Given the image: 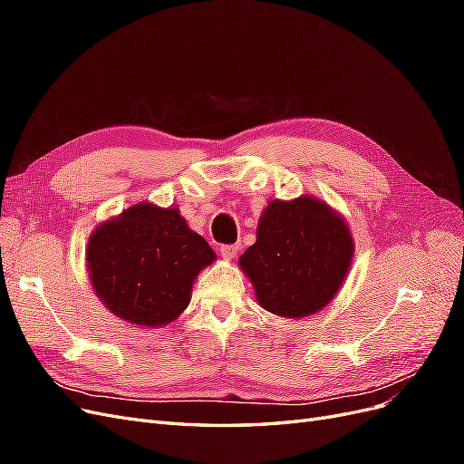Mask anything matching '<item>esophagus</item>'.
I'll return each mask as SVG.
<instances>
[{
	"mask_svg": "<svg viewBox=\"0 0 464 464\" xmlns=\"http://www.w3.org/2000/svg\"><path fill=\"white\" fill-rule=\"evenodd\" d=\"M220 254L224 259H234V256L237 254V246H220Z\"/></svg>",
	"mask_w": 464,
	"mask_h": 464,
	"instance_id": "obj_1",
	"label": "esophagus"
}]
</instances>
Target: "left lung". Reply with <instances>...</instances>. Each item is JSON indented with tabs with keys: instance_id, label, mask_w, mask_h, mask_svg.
I'll return each instance as SVG.
<instances>
[{
	"instance_id": "left-lung-1",
	"label": "left lung",
	"mask_w": 464,
	"mask_h": 464,
	"mask_svg": "<svg viewBox=\"0 0 464 464\" xmlns=\"http://www.w3.org/2000/svg\"><path fill=\"white\" fill-rule=\"evenodd\" d=\"M354 259V237L341 213L314 195L273 199L259 217L256 244L237 259L263 310L300 319L339 294Z\"/></svg>"
}]
</instances>
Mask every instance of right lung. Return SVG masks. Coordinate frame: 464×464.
I'll use <instances>...</instances> for the list:
<instances>
[{"label":"right lung","mask_w":464,"mask_h":464,"mask_svg":"<svg viewBox=\"0 0 464 464\" xmlns=\"http://www.w3.org/2000/svg\"><path fill=\"white\" fill-rule=\"evenodd\" d=\"M85 256L91 286L106 310L143 329L184 314L195 278L217 259L178 207L149 201L98 224Z\"/></svg>","instance_id":"1"}]
</instances>
